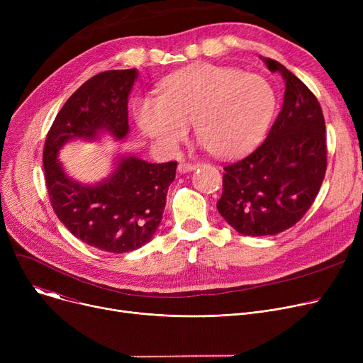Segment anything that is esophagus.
I'll use <instances>...</instances> for the list:
<instances>
[{
    "mask_svg": "<svg viewBox=\"0 0 363 363\" xmlns=\"http://www.w3.org/2000/svg\"><path fill=\"white\" fill-rule=\"evenodd\" d=\"M200 166V163H189V162H181L178 164V170L181 174H185V172H191L194 169H197Z\"/></svg>",
    "mask_w": 363,
    "mask_h": 363,
    "instance_id": "1",
    "label": "esophagus"
}]
</instances>
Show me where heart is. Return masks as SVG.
I'll list each match as a JSON object with an SVG mask.
<instances>
[{"mask_svg":"<svg viewBox=\"0 0 363 363\" xmlns=\"http://www.w3.org/2000/svg\"><path fill=\"white\" fill-rule=\"evenodd\" d=\"M277 108V94L260 74L199 65L167 78L159 97L135 104L140 126L164 147H175L196 125L215 156L233 157L255 147Z\"/></svg>","mask_w":363,"mask_h":363,"instance_id":"b5f03b06","label":"heart"}]
</instances>
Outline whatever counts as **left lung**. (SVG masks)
Masks as SVG:
<instances>
[{"label": "left lung", "mask_w": 363, "mask_h": 363, "mask_svg": "<svg viewBox=\"0 0 363 363\" xmlns=\"http://www.w3.org/2000/svg\"><path fill=\"white\" fill-rule=\"evenodd\" d=\"M264 63L284 76V104L266 140L223 166L216 204L222 218L249 237L294 226L315 201L327 172L325 119L315 94L277 60Z\"/></svg>", "instance_id": "8db88e82"}]
</instances>
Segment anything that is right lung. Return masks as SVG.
Masks as SVG:
<instances>
[{
	"label": "right lung",
	"instance_id": "1",
	"mask_svg": "<svg viewBox=\"0 0 363 363\" xmlns=\"http://www.w3.org/2000/svg\"><path fill=\"white\" fill-rule=\"evenodd\" d=\"M137 76V69L92 76L57 113L44 144V175L52 211L76 238L107 253L140 249L155 235L178 162L155 164L123 157L110 179L84 186L65 175L57 155L66 141L95 138L101 129L116 138L126 137L128 95Z\"/></svg>",
	"mask_w": 363,
	"mask_h": 363
}]
</instances>
